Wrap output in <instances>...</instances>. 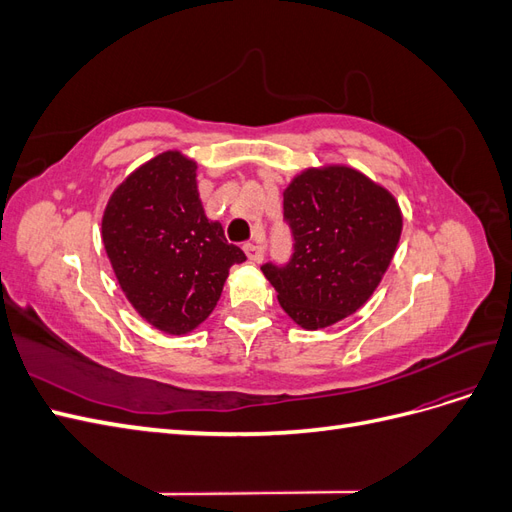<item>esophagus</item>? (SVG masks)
I'll return each instance as SVG.
<instances>
[{"label":"esophagus","mask_w":512,"mask_h":512,"mask_svg":"<svg viewBox=\"0 0 512 512\" xmlns=\"http://www.w3.org/2000/svg\"><path fill=\"white\" fill-rule=\"evenodd\" d=\"M243 250H245L247 258H250L252 262H260L262 256H265V250H262V245H258V243H245Z\"/></svg>","instance_id":"esophagus-1"}]
</instances>
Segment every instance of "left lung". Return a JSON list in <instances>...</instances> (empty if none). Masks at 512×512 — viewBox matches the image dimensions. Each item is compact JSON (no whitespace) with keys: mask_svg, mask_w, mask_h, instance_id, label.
Segmentation results:
<instances>
[{"mask_svg":"<svg viewBox=\"0 0 512 512\" xmlns=\"http://www.w3.org/2000/svg\"><path fill=\"white\" fill-rule=\"evenodd\" d=\"M294 256L262 267L284 312L320 331L361 309L380 286L404 228L384 185L348 164L307 166L284 190Z\"/></svg>","mask_w":512,"mask_h":512,"instance_id":"obj_1","label":"left lung"}]
</instances>
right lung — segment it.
<instances>
[{
  "instance_id": "right-lung-1",
  "label": "right lung",
  "mask_w": 512,
  "mask_h": 512,
  "mask_svg": "<svg viewBox=\"0 0 512 512\" xmlns=\"http://www.w3.org/2000/svg\"><path fill=\"white\" fill-rule=\"evenodd\" d=\"M196 160L168 149L113 190L102 243L136 314L166 335H188L220 301L232 265L245 260L200 203Z\"/></svg>"
}]
</instances>
